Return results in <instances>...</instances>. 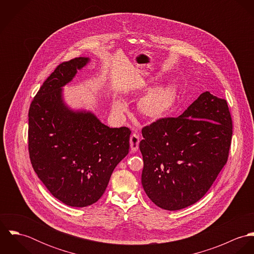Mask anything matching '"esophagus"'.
I'll return each mask as SVG.
<instances>
[{
    "label": "esophagus",
    "mask_w": 254,
    "mask_h": 254,
    "mask_svg": "<svg viewBox=\"0 0 254 254\" xmlns=\"http://www.w3.org/2000/svg\"><path fill=\"white\" fill-rule=\"evenodd\" d=\"M139 144H140V138L137 134H132L130 137V146L131 150L133 152H136L139 148Z\"/></svg>",
    "instance_id": "34e87169"
}]
</instances>
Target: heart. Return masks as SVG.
I'll return each instance as SVG.
<instances>
[{
    "label": "heart",
    "mask_w": 254,
    "mask_h": 254,
    "mask_svg": "<svg viewBox=\"0 0 254 254\" xmlns=\"http://www.w3.org/2000/svg\"><path fill=\"white\" fill-rule=\"evenodd\" d=\"M175 101V87L173 85H165L157 87L149 91L139 102V110L142 114L149 118H159L163 116ZM112 109L115 114H122L126 105L123 101L117 100L114 102Z\"/></svg>",
    "instance_id": "b5f03b06"
}]
</instances>
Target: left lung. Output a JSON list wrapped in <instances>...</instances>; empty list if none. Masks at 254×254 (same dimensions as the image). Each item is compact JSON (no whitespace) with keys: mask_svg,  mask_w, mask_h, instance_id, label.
<instances>
[{"mask_svg":"<svg viewBox=\"0 0 254 254\" xmlns=\"http://www.w3.org/2000/svg\"><path fill=\"white\" fill-rule=\"evenodd\" d=\"M142 185L158 207L179 210L198 201L227 162L233 124L225 99L202 93L178 117L142 130Z\"/></svg>","mask_w":254,"mask_h":254,"instance_id":"8db88e82","label":"left lung"}]
</instances>
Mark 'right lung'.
Segmentation results:
<instances>
[{
	"mask_svg": "<svg viewBox=\"0 0 254 254\" xmlns=\"http://www.w3.org/2000/svg\"><path fill=\"white\" fill-rule=\"evenodd\" d=\"M89 62L81 57L61 64L43 83L28 112L33 169L56 198L72 207L101 198L130 146L129 128H109L93 112L73 110L64 100L63 87Z\"/></svg>",
	"mask_w": 254,
	"mask_h": 254,
	"instance_id": "1",
	"label": "right lung"
}]
</instances>
